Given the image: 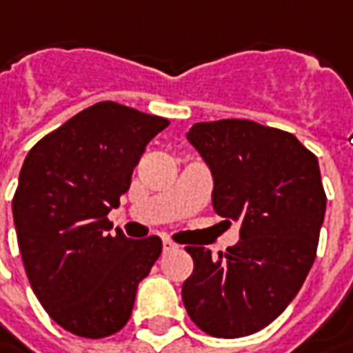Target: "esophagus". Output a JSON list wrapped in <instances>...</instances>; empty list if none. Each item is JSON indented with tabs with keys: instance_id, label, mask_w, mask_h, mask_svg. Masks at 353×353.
Wrapping results in <instances>:
<instances>
[{
	"instance_id": "1",
	"label": "esophagus",
	"mask_w": 353,
	"mask_h": 353,
	"mask_svg": "<svg viewBox=\"0 0 353 353\" xmlns=\"http://www.w3.org/2000/svg\"><path fill=\"white\" fill-rule=\"evenodd\" d=\"M176 245L172 243V241H168V239H163V251H170V249H174Z\"/></svg>"
}]
</instances>
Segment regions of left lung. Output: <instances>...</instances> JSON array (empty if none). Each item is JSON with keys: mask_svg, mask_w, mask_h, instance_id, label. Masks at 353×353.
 <instances>
[{"mask_svg": "<svg viewBox=\"0 0 353 353\" xmlns=\"http://www.w3.org/2000/svg\"><path fill=\"white\" fill-rule=\"evenodd\" d=\"M188 142L211 172L215 213L241 223V241L219 259L185 249L183 306L209 336H249L283 314L314 263L326 213L318 160L290 132L253 120L197 122Z\"/></svg>", "mask_w": 353, "mask_h": 353, "instance_id": "8db88e82", "label": "left lung"}]
</instances>
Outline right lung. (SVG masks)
<instances>
[{
  "label": "right lung",
  "instance_id": "add662e5",
  "mask_svg": "<svg viewBox=\"0 0 353 353\" xmlns=\"http://www.w3.org/2000/svg\"><path fill=\"white\" fill-rule=\"evenodd\" d=\"M170 124L118 102L72 116L29 150L13 197L25 272L43 308L83 338L112 336L128 322L161 239L110 235L148 142Z\"/></svg>",
  "mask_w": 353,
  "mask_h": 353
}]
</instances>
